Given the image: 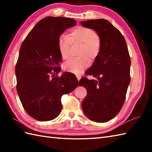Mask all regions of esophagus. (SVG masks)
Segmentation results:
<instances>
[{
    "label": "esophagus",
    "mask_w": 152,
    "mask_h": 152,
    "mask_svg": "<svg viewBox=\"0 0 152 152\" xmlns=\"http://www.w3.org/2000/svg\"><path fill=\"white\" fill-rule=\"evenodd\" d=\"M76 77H77V79H78V81H80V80L81 79V76H79V75H77V76H76Z\"/></svg>",
    "instance_id": "34e87169"
}]
</instances>
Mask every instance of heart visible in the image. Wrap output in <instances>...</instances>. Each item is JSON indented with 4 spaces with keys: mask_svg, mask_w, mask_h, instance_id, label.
<instances>
[{
    "mask_svg": "<svg viewBox=\"0 0 152 152\" xmlns=\"http://www.w3.org/2000/svg\"><path fill=\"white\" fill-rule=\"evenodd\" d=\"M82 44L79 56L81 57L71 59L63 64V69L66 72L80 74L90 64V61L95 60L99 56L101 50V39L91 28L78 27L70 32L69 37L61 34L58 38L57 46L61 57L67 59L70 56V44Z\"/></svg>",
    "mask_w": 152,
    "mask_h": 152,
    "instance_id": "b5f03b06",
    "label": "heart"
}]
</instances>
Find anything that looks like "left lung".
I'll use <instances>...</instances> for the list:
<instances>
[{
  "instance_id": "1",
  "label": "left lung",
  "mask_w": 152,
  "mask_h": 152,
  "mask_svg": "<svg viewBox=\"0 0 152 152\" xmlns=\"http://www.w3.org/2000/svg\"><path fill=\"white\" fill-rule=\"evenodd\" d=\"M80 23L94 30L101 43L99 56L86 72L96 80L84 77L79 82L88 91L82 110L91 120L106 122L118 114L125 102L131 81L128 48L124 36L106 19H91Z\"/></svg>"
}]
</instances>
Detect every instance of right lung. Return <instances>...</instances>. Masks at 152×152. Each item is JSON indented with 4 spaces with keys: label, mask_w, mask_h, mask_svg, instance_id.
<instances>
[{
    "label": "right lung",
    "mask_w": 152,
    "mask_h": 152,
    "mask_svg": "<svg viewBox=\"0 0 152 152\" xmlns=\"http://www.w3.org/2000/svg\"><path fill=\"white\" fill-rule=\"evenodd\" d=\"M76 23L74 19L46 17L36 24L21 44L15 66L16 89L25 110L37 120L57 118L62 109L61 96L79 84L70 72L54 77L60 72L62 62L58 38Z\"/></svg>",
    "instance_id": "obj_1"
}]
</instances>
